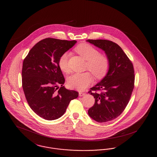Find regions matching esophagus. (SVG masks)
Returning a JSON list of instances; mask_svg holds the SVG:
<instances>
[{"mask_svg":"<svg viewBox=\"0 0 157 157\" xmlns=\"http://www.w3.org/2000/svg\"><path fill=\"white\" fill-rule=\"evenodd\" d=\"M85 95H86V94L85 92H79V97H83V96H84Z\"/></svg>","mask_w":157,"mask_h":157,"instance_id":"obj_1","label":"esophagus"}]
</instances>
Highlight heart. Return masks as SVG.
<instances>
[{
    "mask_svg": "<svg viewBox=\"0 0 157 157\" xmlns=\"http://www.w3.org/2000/svg\"><path fill=\"white\" fill-rule=\"evenodd\" d=\"M75 50L84 59L88 61L86 69H89L96 78H101L106 75L109 67V59L106 56L100 54L96 48L87 44L78 45ZM70 56L71 53L65 52L59 58L58 65L63 72L69 71L68 59ZM92 81L93 77L90 72L76 73L69 78L67 85L71 89L82 90Z\"/></svg>",
    "mask_w": 157,
    "mask_h": 157,
    "instance_id": "b5f03b06",
    "label": "heart"
}]
</instances>
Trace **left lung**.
<instances>
[{
    "mask_svg": "<svg viewBox=\"0 0 157 157\" xmlns=\"http://www.w3.org/2000/svg\"><path fill=\"white\" fill-rule=\"evenodd\" d=\"M86 42L104 51L109 62L104 78L90 88L95 104L88 110L90 117L98 122L117 118L129 102L134 88V69L131 61L122 48L112 41L88 39ZM101 90V93H97Z\"/></svg>",
    "mask_w": 157,
    "mask_h": 157,
    "instance_id": "obj_1",
    "label": "left lung"
}]
</instances>
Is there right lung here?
Returning <instances> with one entry per match:
<instances>
[{
    "label": "right lung",
    "mask_w": 157,
    "mask_h": 157,
    "mask_svg": "<svg viewBox=\"0 0 157 157\" xmlns=\"http://www.w3.org/2000/svg\"><path fill=\"white\" fill-rule=\"evenodd\" d=\"M76 43V40L46 38L37 42L23 60L22 77L25 97L30 108L45 120L58 119L71 101L78 97V92L63 86L65 78L58 65L60 55Z\"/></svg>",
    "instance_id": "right-lung-1"
}]
</instances>
